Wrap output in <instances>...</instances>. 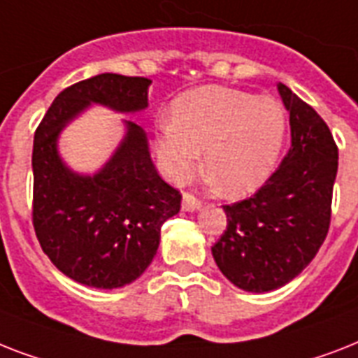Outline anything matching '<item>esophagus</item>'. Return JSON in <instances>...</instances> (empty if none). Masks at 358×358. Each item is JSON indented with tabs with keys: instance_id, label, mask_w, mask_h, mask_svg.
<instances>
[{
	"instance_id": "1",
	"label": "esophagus",
	"mask_w": 358,
	"mask_h": 358,
	"mask_svg": "<svg viewBox=\"0 0 358 358\" xmlns=\"http://www.w3.org/2000/svg\"><path fill=\"white\" fill-rule=\"evenodd\" d=\"M201 208V201L194 197L190 192L182 194V210H187V213H194V210H199Z\"/></svg>"
}]
</instances>
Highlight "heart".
I'll use <instances>...</instances> for the list:
<instances>
[{
    "instance_id": "1",
    "label": "heart",
    "mask_w": 358,
    "mask_h": 358,
    "mask_svg": "<svg viewBox=\"0 0 358 358\" xmlns=\"http://www.w3.org/2000/svg\"><path fill=\"white\" fill-rule=\"evenodd\" d=\"M287 133L277 99L224 87H201L171 105L170 124L157 138L164 176L185 181L199 161L227 196L259 190L275 168Z\"/></svg>"
}]
</instances>
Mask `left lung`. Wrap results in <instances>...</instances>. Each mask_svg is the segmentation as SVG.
I'll return each instance as SVG.
<instances>
[{
  "label": "left lung",
  "mask_w": 358,
  "mask_h": 358,
  "mask_svg": "<svg viewBox=\"0 0 358 358\" xmlns=\"http://www.w3.org/2000/svg\"><path fill=\"white\" fill-rule=\"evenodd\" d=\"M292 148L244 201L224 205L227 229L213 245L220 271L245 292H270L299 275L331 224L338 148L322 116L279 83Z\"/></svg>",
  "instance_id": "left-lung-1"
}]
</instances>
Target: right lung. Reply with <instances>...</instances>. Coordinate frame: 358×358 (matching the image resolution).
<instances>
[{
    "label": "right lung",
    "mask_w": 358,
    "mask_h": 358,
    "mask_svg": "<svg viewBox=\"0 0 358 358\" xmlns=\"http://www.w3.org/2000/svg\"><path fill=\"white\" fill-rule=\"evenodd\" d=\"M145 77L101 73L64 88L34 133L33 225L42 251L73 281L120 288L157 255L161 227L181 208V194L157 173L145 131L125 122V136L94 176L70 170L57 140L92 103L116 113L148 107Z\"/></svg>",
    "instance_id": "obj_1"
}]
</instances>
